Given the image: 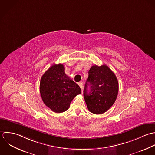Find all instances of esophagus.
I'll return each mask as SVG.
<instances>
[{
	"label": "esophagus",
	"mask_w": 155,
	"mask_h": 155,
	"mask_svg": "<svg viewBox=\"0 0 155 155\" xmlns=\"http://www.w3.org/2000/svg\"><path fill=\"white\" fill-rule=\"evenodd\" d=\"M78 85H79L80 87L81 88V89L82 90V89H83V83H78Z\"/></svg>",
	"instance_id": "34e87169"
}]
</instances>
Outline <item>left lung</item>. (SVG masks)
<instances>
[{
  "label": "left lung",
  "instance_id": "8db88e82",
  "mask_svg": "<svg viewBox=\"0 0 155 155\" xmlns=\"http://www.w3.org/2000/svg\"><path fill=\"white\" fill-rule=\"evenodd\" d=\"M91 85L88 92V86ZM119 92L116 75L105 65L92 66L89 71L83 94L89 111L96 114L105 113L115 102Z\"/></svg>",
  "mask_w": 155,
  "mask_h": 155
}]
</instances>
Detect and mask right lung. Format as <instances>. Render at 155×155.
<instances>
[{
  "label": "right lung",
  "mask_w": 155,
  "mask_h": 155,
  "mask_svg": "<svg viewBox=\"0 0 155 155\" xmlns=\"http://www.w3.org/2000/svg\"><path fill=\"white\" fill-rule=\"evenodd\" d=\"M39 91L46 106L58 113L66 111L71 101L81 91L64 72L62 64L51 66L42 76Z\"/></svg>",
  "instance_id": "right-lung-1"
}]
</instances>
